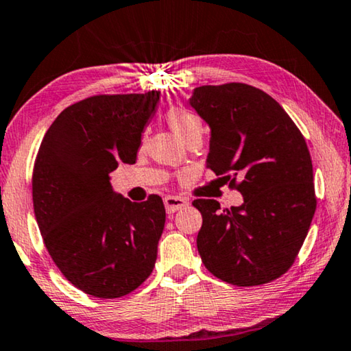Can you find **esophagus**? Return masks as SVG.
<instances>
[{"label": "esophagus", "mask_w": 351, "mask_h": 351, "mask_svg": "<svg viewBox=\"0 0 351 351\" xmlns=\"http://www.w3.org/2000/svg\"><path fill=\"white\" fill-rule=\"evenodd\" d=\"M188 206V201L184 199V197L179 196H166L165 197V207L167 213H174L177 210L184 209V207Z\"/></svg>", "instance_id": "1"}]
</instances>
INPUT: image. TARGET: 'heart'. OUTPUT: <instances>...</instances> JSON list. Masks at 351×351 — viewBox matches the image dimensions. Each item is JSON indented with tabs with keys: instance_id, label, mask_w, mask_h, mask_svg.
I'll return each mask as SVG.
<instances>
[{
	"instance_id": "heart-1",
	"label": "heart",
	"mask_w": 351,
	"mask_h": 351,
	"mask_svg": "<svg viewBox=\"0 0 351 351\" xmlns=\"http://www.w3.org/2000/svg\"><path fill=\"white\" fill-rule=\"evenodd\" d=\"M165 119L169 125V128L174 131L177 138L185 142L191 136L202 134V121L199 117L191 110L182 108H171L165 114Z\"/></svg>"
}]
</instances>
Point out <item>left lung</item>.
<instances>
[{
    "mask_svg": "<svg viewBox=\"0 0 351 351\" xmlns=\"http://www.w3.org/2000/svg\"><path fill=\"white\" fill-rule=\"evenodd\" d=\"M190 106L210 128L207 167L243 197L225 210L215 199L193 201L202 215L201 260L231 285L276 280L296 260L317 207L306 139L282 106L252 85H202Z\"/></svg>",
    "mask_w": 351,
    "mask_h": 351,
    "instance_id": "obj_1",
    "label": "left lung"
}]
</instances>
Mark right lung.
<instances>
[{
    "instance_id": "right-lung-1",
    "label": "right lung",
    "mask_w": 351,
    "mask_h": 351,
    "mask_svg": "<svg viewBox=\"0 0 351 351\" xmlns=\"http://www.w3.org/2000/svg\"><path fill=\"white\" fill-rule=\"evenodd\" d=\"M160 91L99 95L60 114L40 142L33 207L44 243L74 287L114 299L154 271L166 210L160 196L131 202L110 172L134 165Z\"/></svg>"
}]
</instances>
